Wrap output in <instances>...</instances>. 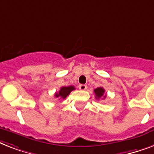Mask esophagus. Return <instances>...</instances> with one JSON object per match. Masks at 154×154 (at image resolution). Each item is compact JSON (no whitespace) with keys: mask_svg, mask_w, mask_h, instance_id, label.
<instances>
[{"mask_svg":"<svg viewBox=\"0 0 154 154\" xmlns=\"http://www.w3.org/2000/svg\"><path fill=\"white\" fill-rule=\"evenodd\" d=\"M79 88L81 90H85L87 89V85H80Z\"/></svg>","mask_w":154,"mask_h":154,"instance_id":"34e87169","label":"esophagus"}]
</instances>
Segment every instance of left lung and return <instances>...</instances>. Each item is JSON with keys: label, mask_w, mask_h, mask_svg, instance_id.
<instances>
[{"label": "left lung", "mask_w": 154, "mask_h": 154, "mask_svg": "<svg viewBox=\"0 0 154 154\" xmlns=\"http://www.w3.org/2000/svg\"><path fill=\"white\" fill-rule=\"evenodd\" d=\"M94 92L95 95H96V98H97V100H99V99H100L101 97H103V94H104V92H105V90L103 89L102 87H99V88L94 89ZM104 98H106V95L103 96V98H102V100Z\"/></svg>", "instance_id": "obj_1"}]
</instances>
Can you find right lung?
<instances>
[{"mask_svg": "<svg viewBox=\"0 0 154 154\" xmlns=\"http://www.w3.org/2000/svg\"><path fill=\"white\" fill-rule=\"evenodd\" d=\"M74 89V86L70 85L67 86V87H66V86H64V87H62V88H60L59 92H56L55 94H54V97H55L56 98L65 99L68 97L69 94Z\"/></svg>", "mask_w": 154, "mask_h": 154, "instance_id": "right-lung-1", "label": "right lung"}]
</instances>
